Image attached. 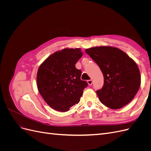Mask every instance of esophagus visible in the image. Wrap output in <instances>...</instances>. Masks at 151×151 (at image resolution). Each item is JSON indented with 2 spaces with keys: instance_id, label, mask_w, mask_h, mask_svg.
Here are the masks:
<instances>
[{
  "instance_id": "34e87169",
  "label": "esophagus",
  "mask_w": 151,
  "mask_h": 151,
  "mask_svg": "<svg viewBox=\"0 0 151 151\" xmlns=\"http://www.w3.org/2000/svg\"><path fill=\"white\" fill-rule=\"evenodd\" d=\"M87 83H88V84L89 85H91L93 84V80L92 79H89V80H88V81H87Z\"/></svg>"
}]
</instances>
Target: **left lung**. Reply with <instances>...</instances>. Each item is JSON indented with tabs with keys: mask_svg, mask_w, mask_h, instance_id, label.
Listing matches in <instances>:
<instances>
[{
	"mask_svg": "<svg viewBox=\"0 0 151 151\" xmlns=\"http://www.w3.org/2000/svg\"><path fill=\"white\" fill-rule=\"evenodd\" d=\"M104 76L103 88L96 94L105 106L113 109L129 104L137 93L141 76L137 64L122 50L109 46L86 49Z\"/></svg>",
	"mask_w": 151,
	"mask_h": 151,
	"instance_id": "1",
	"label": "left lung"
}]
</instances>
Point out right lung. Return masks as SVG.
<instances>
[{"mask_svg":"<svg viewBox=\"0 0 151 151\" xmlns=\"http://www.w3.org/2000/svg\"><path fill=\"white\" fill-rule=\"evenodd\" d=\"M81 48L57 51L40 65L36 76L40 94L52 108L67 111L78 103L88 83L81 80V70L75 64L83 56Z\"/></svg>","mask_w":151,"mask_h":151,"instance_id":"right-lung-1","label":"right lung"}]
</instances>
